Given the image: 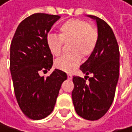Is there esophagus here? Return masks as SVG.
Listing matches in <instances>:
<instances>
[{
  "mask_svg": "<svg viewBox=\"0 0 132 132\" xmlns=\"http://www.w3.org/2000/svg\"><path fill=\"white\" fill-rule=\"evenodd\" d=\"M67 78H68V79H69V80H71V79L73 78L72 74H67Z\"/></svg>",
  "mask_w": 132,
  "mask_h": 132,
  "instance_id": "1",
  "label": "esophagus"
}]
</instances>
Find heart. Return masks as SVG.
<instances>
[{"instance_id":"1","label":"heart","mask_w":132,"mask_h":132,"mask_svg":"<svg viewBox=\"0 0 132 132\" xmlns=\"http://www.w3.org/2000/svg\"><path fill=\"white\" fill-rule=\"evenodd\" d=\"M98 32L89 22L81 19H70L59 28V35L49 34L46 37V44L49 51L54 56L62 52L63 42H69L70 53L57 59L55 67L65 72H72L78 67L84 57L90 55L96 48Z\"/></svg>"}]
</instances>
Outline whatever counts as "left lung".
Masks as SVG:
<instances>
[{
  "instance_id": "left-lung-1",
  "label": "left lung",
  "mask_w": 132,
  "mask_h": 132,
  "mask_svg": "<svg viewBox=\"0 0 132 132\" xmlns=\"http://www.w3.org/2000/svg\"><path fill=\"white\" fill-rule=\"evenodd\" d=\"M97 23L96 48L81 67L85 78L73 76L72 100L76 112L88 120H97L108 112L113 102L120 75V51L109 25L97 16L88 15ZM93 77L86 82L88 75Z\"/></svg>"
}]
</instances>
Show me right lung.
<instances>
[{
    "mask_svg": "<svg viewBox=\"0 0 132 132\" xmlns=\"http://www.w3.org/2000/svg\"><path fill=\"white\" fill-rule=\"evenodd\" d=\"M60 19L57 15L35 13L24 19L16 28L10 47V71L14 92L23 113L31 120L49 116L56 103L65 72L55 69L47 78L53 65L46 37L53 24Z\"/></svg>",
    "mask_w": 132,
    "mask_h": 132,
    "instance_id": "1",
    "label": "right lung"
}]
</instances>
